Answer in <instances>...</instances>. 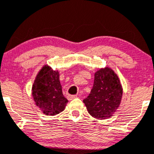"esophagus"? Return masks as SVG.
<instances>
[{"label": "esophagus", "mask_w": 154, "mask_h": 154, "mask_svg": "<svg viewBox=\"0 0 154 154\" xmlns=\"http://www.w3.org/2000/svg\"><path fill=\"white\" fill-rule=\"evenodd\" d=\"M77 95H69V96L67 97V98H68L69 100H74V99H75V98H77Z\"/></svg>", "instance_id": "obj_1"}]
</instances>
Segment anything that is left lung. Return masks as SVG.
I'll use <instances>...</instances> for the list:
<instances>
[{
  "label": "left lung",
  "mask_w": 154,
  "mask_h": 154,
  "mask_svg": "<svg viewBox=\"0 0 154 154\" xmlns=\"http://www.w3.org/2000/svg\"><path fill=\"white\" fill-rule=\"evenodd\" d=\"M122 96L123 88L118 76L106 67L95 73L91 94L83 101L92 117L103 120L113 116L120 106Z\"/></svg>",
  "instance_id": "left-lung-1"
}]
</instances>
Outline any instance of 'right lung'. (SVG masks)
<instances>
[{"label": "right lung", "instance_id": "add662e5", "mask_svg": "<svg viewBox=\"0 0 154 154\" xmlns=\"http://www.w3.org/2000/svg\"><path fill=\"white\" fill-rule=\"evenodd\" d=\"M32 96L36 106L47 116L60 113L68 102L62 93L59 72L48 65H44L36 76Z\"/></svg>", "mask_w": 154, "mask_h": 154}]
</instances>
